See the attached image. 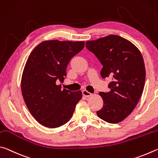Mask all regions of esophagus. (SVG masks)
Returning a JSON list of instances; mask_svg holds the SVG:
<instances>
[{
    "instance_id": "obj_1",
    "label": "esophagus",
    "mask_w": 158,
    "mask_h": 158,
    "mask_svg": "<svg viewBox=\"0 0 158 158\" xmlns=\"http://www.w3.org/2000/svg\"><path fill=\"white\" fill-rule=\"evenodd\" d=\"M82 95L86 96V97H89V96H92V93L89 92L86 89H84L83 91H82Z\"/></svg>"
}]
</instances>
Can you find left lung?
<instances>
[{
	"label": "left lung",
	"mask_w": 158,
	"mask_h": 158,
	"mask_svg": "<svg viewBox=\"0 0 158 158\" xmlns=\"http://www.w3.org/2000/svg\"><path fill=\"white\" fill-rule=\"evenodd\" d=\"M86 47L103 65L101 77L112 80L110 92H99L103 107L96 114L106 122H121L133 111L143 93L146 69L142 53L131 41L114 35L87 41Z\"/></svg>",
	"instance_id": "8db88e82"
}]
</instances>
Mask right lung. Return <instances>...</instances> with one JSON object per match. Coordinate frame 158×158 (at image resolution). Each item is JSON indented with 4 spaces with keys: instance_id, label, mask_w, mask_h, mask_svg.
Returning <instances> with one entry per match:
<instances>
[{
    "instance_id": "add662e5",
    "label": "right lung",
    "mask_w": 158,
    "mask_h": 158,
    "mask_svg": "<svg viewBox=\"0 0 158 158\" xmlns=\"http://www.w3.org/2000/svg\"><path fill=\"white\" fill-rule=\"evenodd\" d=\"M84 46L85 41H44L27 58L21 77L22 95L32 117L42 126L58 128L72 117L82 92L62 90L56 82L64 81L68 64Z\"/></svg>"
}]
</instances>
